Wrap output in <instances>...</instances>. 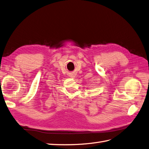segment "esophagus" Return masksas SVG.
<instances>
[{
  "mask_svg": "<svg viewBox=\"0 0 149 149\" xmlns=\"http://www.w3.org/2000/svg\"><path fill=\"white\" fill-rule=\"evenodd\" d=\"M74 76H75V75H74V74H71V75H70V77H71V78H74Z\"/></svg>",
  "mask_w": 149,
  "mask_h": 149,
  "instance_id": "1",
  "label": "esophagus"
}]
</instances>
